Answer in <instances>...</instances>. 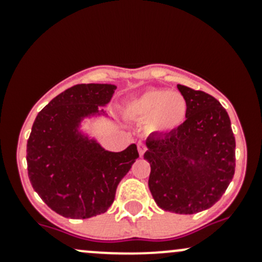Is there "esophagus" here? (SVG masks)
<instances>
[{
	"mask_svg": "<svg viewBox=\"0 0 262 262\" xmlns=\"http://www.w3.org/2000/svg\"><path fill=\"white\" fill-rule=\"evenodd\" d=\"M146 149H147L146 144L142 143V142H139V143H138V152H139V156H141V157L144 155V152H146Z\"/></svg>",
	"mask_w": 262,
	"mask_h": 262,
	"instance_id": "obj_1",
	"label": "esophagus"
}]
</instances>
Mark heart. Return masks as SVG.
Instances as JSON below:
<instances>
[{
  "label": "heart",
  "instance_id": "heart-1",
  "mask_svg": "<svg viewBox=\"0 0 262 262\" xmlns=\"http://www.w3.org/2000/svg\"><path fill=\"white\" fill-rule=\"evenodd\" d=\"M126 113L137 120H146L152 133H171L186 119L187 102L179 92L162 89H148L130 100Z\"/></svg>",
  "mask_w": 262,
  "mask_h": 262
}]
</instances>
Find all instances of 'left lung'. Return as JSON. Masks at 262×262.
<instances>
[{
  "mask_svg": "<svg viewBox=\"0 0 262 262\" xmlns=\"http://www.w3.org/2000/svg\"><path fill=\"white\" fill-rule=\"evenodd\" d=\"M178 89L187 102L186 120L171 133L147 138L148 186L161 209L195 214L226 192L236 167V141L218 100L182 84Z\"/></svg>",
  "mask_w": 262,
  "mask_h": 262,
  "instance_id": "8db88e82",
  "label": "left lung"
}]
</instances>
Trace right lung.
<instances>
[{
	"instance_id": "obj_1",
	"label": "right lung",
	"mask_w": 262,
	"mask_h": 262,
	"mask_svg": "<svg viewBox=\"0 0 262 262\" xmlns=\"http://www.w3.org/2000/svg\"><path fill=\"white\" fill-rule=\"evenodd\" d=\"M116 86L81 83L55 96L39 113L26 144L28 175L44 203L66 218L106 212L116 187L139 157L136 144L121 152L104 149L78 128L84 118L105 114Z\"/></svg>"
}]
</instances>
